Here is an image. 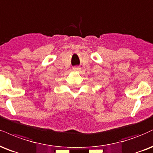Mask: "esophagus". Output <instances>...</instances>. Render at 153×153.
Masks as SVG:
<instances>
[{
  "mask_svg": "<svg viewBox=\"0 0 153 153\" xmlns=\"http://www.w3.org/2000/svg\"><path fill=\"white\" fill-rule=\"evenodd\" d=\"M73 70L74 71H80V68H79L78 66H75V67L73 68Z\"/></svg>",
  "mask_w": 153,
  "mask_h": 153,
  "instance_id": "esophagus-1",
  "label": "esophagus"
}]
</instances>
